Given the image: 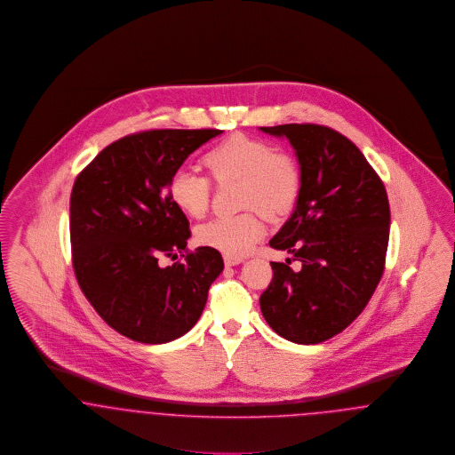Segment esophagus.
<instances>
[{
  "mask_svg": "<svg viewBox=\"0 0 455 455\" xmlns=\"http://www.w3.org/2000/svg\"><path fill=\"white\" fill-rule=\"evenodd\" d=\"M241 262H243V259H239V257H229V255H224V263H226L228 267H235V265H239Z\"/></svg>",
  "mask_w": 455,
  "mask_h": 455,
  "instance_id": "34e87169",
  "label": "esophagus"
}]
</instances>
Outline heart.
Listing matches in <instances>:
<instances>
[{
  "instance_id": "obj_1",
  "label": "heart",
  "mask_w": 455,
  "mask_h": 455,
  "mask_svg": "<svg viewBox=\"0 0 455 455\" xmlns=\"http://www.w3.org/2000/svg\"><path fill=\"white\" fill-rule=\"evenodd\" d=\"M204 163L217 183L239 180L236 216L217 217L196 229L204 246L216 248L229 257H243L265 235L263 214L281 217L298 202L301 192V171L292 156L257 137L231 135L214 145ZM212 181L207 174L180 169L169 181L171 202L187 216L200 219L209 212Z\"/></svg>"
}]
</instances>
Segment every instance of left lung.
I'll list each match as a JSON object with an SVG mask.
<instances>
[{
	"label": "left lung",
	"instance_id": "obj_1",
	"mask_svg": "<svg viewBox=\"0 0 455 455\" xmlns=\"http://www.w3.org/2000/svg\"><path fill=\"white\" fill-rule=\"evenodd\" d=\"M286 137L301 166L296 209L268 241L301 263L270 262L274 277L260 296L274 332L298 344H320L364 310L382 279L390 207L377 171L356 145L323 124L262 126Z\"/></svg>",
	"mask_w": 455,
	"mask_h": 455
}]
</instances>
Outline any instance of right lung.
<instances>
[{
    "mask_svg": "<svg viewBox=\"0 0 455 455\" xmlns=\"http://www.w3.org/2000/svg\"><path fill=\"white\" fill-rule=\"evenodd\" d=\"M219 133L204 128L126 135L100 150L73 183L75 277L100 318L132 340L164 344L187 334L224 268L216 248H187L190 222L169 198L172 174ZM163 258L177 262L163 266Z\"/></svg>",
    "mask_w": 455,
    "mask_h": 455,
    "instance_id": "right-lung-1",
    "label": "right lung"
}]
</instances>
